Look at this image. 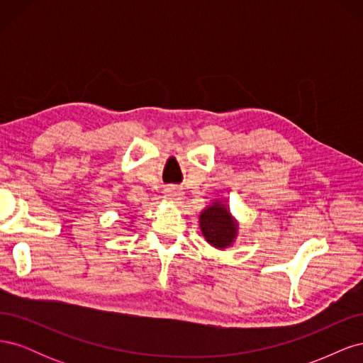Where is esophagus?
I'll return each instance as SVG.
<instances>
[{"label": "esophagus", "mask_w": 363, "mask_h": 363, "mask_svg": "<svg viewBox=\"0 0 363 363\" xmlns=\"http://www.w3.org/2000/svg\"><path fill=\"white\" fill-rule=\"evenodd\" d=\"M164 195H167L168 200L179 201L183 196V191L180 188H175V186H169V188L164 189Z\"/></svg>", "instance_id": "obj_1"}]
</instances>
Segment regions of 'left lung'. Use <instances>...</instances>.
<instances>
[{"mask_svg": "<svg viewBox=\"0 0 363 363\" xmlns=\"http://www.w3.org/2000/svg\"><path fill=\"white\" fill-rule=\"evenodd\" d=\"M200 228L208 244L224 250L232 247L238 236V221L223 201H213L200 215Z\"/></svg>", "mask_w": 363, "mask_h": 363, "instance_id": "left-lung-1", "label": "left lung"}]
</instances>
